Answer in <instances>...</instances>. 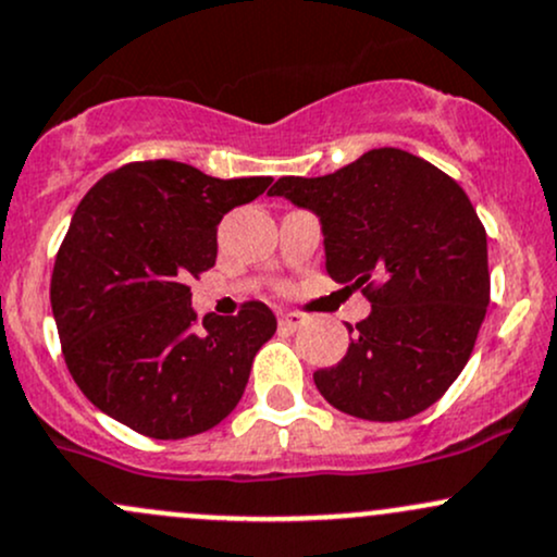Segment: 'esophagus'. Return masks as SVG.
Instances as JSON below:
<instances>
[{
	"label": "esophagus",
	"mask_w": 557,
	"mask_h": 557,
	"mask_svg": "<svg viewBox=\"0 0 557 557\" xmlns=\"http://www.w3.org/2000/svg\"><path fill=\"white\" fill-rule=\"evenodd\" d=\"M278 324L286 326V329H300V326H305V315H300V313H281Z\"/></svg>",
	"instance_id": "obj_1"
}]
</instances>
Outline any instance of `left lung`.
<instances>
[{"label":"left lung","mask_w":557,"mask_h":557,"mask_svg":"<svg viewBox=\"0 0 557 557\" xmlns=\"http://www.w3.org/2000/svg\"><path fill=\"white\" fill-rule=\"evenodd\" d=\"M310 209L326 273L361 289L372 313L315 387L369 422L420 414L468 363L488 308L486 231L457 181L400 148H374L324 177H281L268 190Z\"/></svg>","instance_id":"obj_1"}]
</instances>
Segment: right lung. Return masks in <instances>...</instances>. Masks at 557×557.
<instances>
[{"label":"right lung","instance_id":"add662e5","mask_svg":"<svg viewBox=\"0 0 557 557\" xmlns=\"http://www.w3.org/2000/svg\"><path fill=\"white\" fill-rule=\"evenodd\" d=\"M271 177H209L183 161H133L87 190L71 218L50 302L63 358L100 411L159 441L199 435L236 409L257 350L276 332L265 302L207 313L190 276L218 257V225Z\"/></svg>","mask_w":557,"mask_h":557}]
</instances>
